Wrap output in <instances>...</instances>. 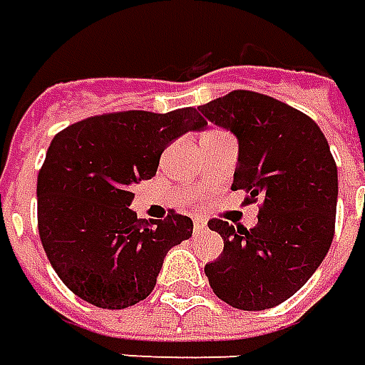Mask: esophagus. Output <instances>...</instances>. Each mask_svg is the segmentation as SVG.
Here are the masks:
<instances>
[{"instance_id": "esophagus-1", "label": "esophagus", "mask_w": 365, "mask_h": 365, "mask_svg": "<svg viewBox=\"0 0 365 365\" xmlns=\"http://www.w3.org/2000/svg\"><path fill=\"white\" fill-rule=\"evenodd\" d=\"M192 225H195V233H202V231H207V222L202 221V219H195Z\"/></svg>"}]
</instances>
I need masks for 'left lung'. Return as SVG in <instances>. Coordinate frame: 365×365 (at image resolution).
<instances>
[{
  "label": "left lung",
  "mask_w": 365,
  "mask_h": 365,
  "mask_svg": "<svg viewBox=\"0 0 365 365\" xmlns=\"http://www.w3.org/2000/svg\"><path fill=\"white\" fill-rule=\"evenodd\" d=\"M239 140L233 190L261 199L257 225L211 219L222 253L205 265L209 285L245 312L275 307L299 291L329 251L336 231L337 166L324 132L307 114L275 98L233 90L199 106Z\"/></svg>",
  "instance_id": "left-lung-1"
}]
</instances>
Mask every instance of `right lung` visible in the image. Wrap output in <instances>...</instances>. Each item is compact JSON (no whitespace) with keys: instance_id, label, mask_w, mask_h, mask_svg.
Instances as JSON below:
<instances>
[{"instance_id":"1","label":"right lung","mask_w":365,"mask_h":365,"mask_svg":"<svg viewBox=\"0 0 365 365\" xmlns=\"http://www.w3.org/2000/svg\"><path fill=\"white\" fill-rule=\"evenodd\" d=\"M205 126L197 108L124 110L53 136L38 175V231L53 271L80 299L124 309L153 293L165 255L192 235V221L175 211L138 219L130 185L156 175L175 138Z\"/></svg>"}]
</instances>
